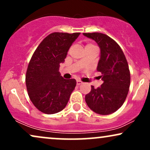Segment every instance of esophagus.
<instances>
[{"label":"esophagus","mask_w":150,"mask_h":150,"mask_svg":"<svg viewBox=\"0 0 150 150\" xmlns=\"http://www.w3.org/2000/svg\"><path fill=\"white\" fill-rule=\"evenodd\" d=\"M82 84V82H81L80 80H77V85H80Z\"/></svg>","instance_id":"obj_1"}]
</instances>
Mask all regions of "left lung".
<instances>
[{
  "label": "left lung",
  "mask_w": 150,
  "mask_h": 150,
  "mask_svg": "<svg viewBox=\"0 0 150 150\" xmlns=\"http://www.w3.org/2000/svg\"><path fill=\"white\" fill-rule=\"evenodd\" d=\"M85 37L97 42L100 49V59L97 71L101 73L104 81L101 87L92 89L85 95L87 106L101 115L114 113L121 107L128 95L130 74L128 62L117 43L102 33H83Z\"/></svg>",
  "instance_id": "1"
}]
</instances>
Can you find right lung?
Instances as JSON below:
<instances>
[{
    "instance_id": "1",
    "label": "right lung",
    "mask_w": 150,
    "mask_h": 150,
    "mask_svg": "<svg viewBox=\"0 0 150 150\" xmlns=\"http://www.w3.org/2000/svg\"><path fill=\"white\" fill-rule=\"evenodd\" d=\"M80 34H50L32 55L26 73V86L30 100L43 113L53 114L62 111L76 86L75 79L65 80L61 76L59 68Z\"/></svg>"
}]
</instances>
